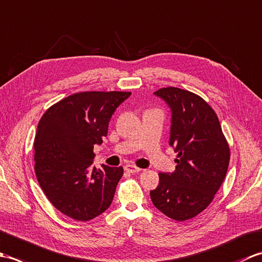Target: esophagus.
Returning <instances> with one entry per match:
<instances>
[{
  "label": "esophagus",
  "instance_id": "34e87169",
  "mask_svg": "<svg viewBox=\"0 0 262 262\" xmlns=\"http://www.w3.org/2000/svg\"><path fill=\"white\" fill-rule=\"evenodd\" d=\"M125 170L127 172H129V173H136V172H140L142 169L137 168L136 165H133V164H128L125 166Z\"/></svg>",
  "mask_w": 262,
  "mask_h": 262
}]
</instances>
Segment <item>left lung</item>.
Here are the masks:
<instances>
[{
	"label": "left lung",
	"instance_id": "1",
	"mask_svg": "<svg viewBox=\"0 0 262 262\" xmlns=\"http://www.w3.org/2000/svg\"><path fill=\"white\" fill-rule=\"evenodd\" d=\"M154 93L171 108L169 143L178 155L174 172L159 173L149 194L160 211L183 222L213 202L229 168L230 146L214 109L198 94L174 86Z\"/></svg>",
	"mask_w": 262,
	"mask_h": 262
}]
</instances>
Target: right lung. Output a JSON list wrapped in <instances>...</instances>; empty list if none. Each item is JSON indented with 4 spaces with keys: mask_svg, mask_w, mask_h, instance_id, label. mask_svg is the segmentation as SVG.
Wrapping results in <instances>:
<instances>
[{
    "mask_svg": "<svg viewBox=\"0 0 262 262\" xmlns=\"http://www.w3.org/2000/svg\"><path fill=\"white\" fill-rule=\"evenodd\" d=\"M122 91L77 92L49 107L35 137V172L47 199L70 219L88 222L107 210L124 173L122 166H92L93 147L107 136Z\"/></svg>",
    "mask_w": 262,
    "mask_h": 262,
    "instance_id": "add662e5",
    "label": "right lung"
}]
</instances>
